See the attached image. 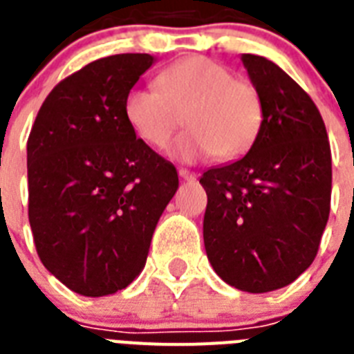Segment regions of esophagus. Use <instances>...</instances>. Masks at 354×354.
<instances>
[{
    "label": "esophagus",
    "instance_id": "1",
    "mask_svg": "<svg viewBox=\"0 0 354 354\" xmlns=\"http://www.w3.org/2000/svg\"><path fill=\"white\" fill-rule=\"evenodd\" d=\"M178 174H180V178H182V180H185V182H194V180H196V174L191 171H187V169H180V171H178Z\"/></svg>",
    "mask_w": 354,
    "mask_h": 354
}]
</instances>
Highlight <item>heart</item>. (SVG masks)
<instances>
[{
  "mask_svg": "<svg viewBox=\"0 0 354 354\" xmlns=\"http://www.w3.org/2000/svg\"><path fill=\"white\" fill-rule=\"evenodd\" d=\"M156 86H136L124 97L127 122L150 147L163 149L182 118L189 132L171 149L180 160L209 154L233 160L255 143L263 127V97L226 66L205 57L183 58L163 69Z\"/></svg>",
  "mask_w": 354,
  "mask_h": 354,
  "instance_id": "b5f03b06",
  "label": "heart"
}]
</instances>
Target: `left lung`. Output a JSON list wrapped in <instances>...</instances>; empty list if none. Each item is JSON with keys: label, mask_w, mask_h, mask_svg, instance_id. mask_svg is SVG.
<instances>
[{"label": "left lung", "mask_w": 354, "mask_h": 354, "mask_svg": "<svg viewBox=\"0 0 354 354\" xmlns=\"http://www.w3.org/2000/svg\"><path fill=\"white\" fill-rule=\"evenodd\" d=\"M241 60L263 97V127L246 156L200 178L204 244L222 281L263 294L290 285L318 253L330 211V147L296 80L268 58Z\"/></svg>", "instance_id": "left-lung-1"}]
</instances>
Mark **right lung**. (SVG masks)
<instances>
[{
	"mask_svg": "<svg viewBox=\"0 0 354 354\" xmlns=\"http://www.w3.org/2000/svg\"><path fill=\"white\" fill-rule=\"evenodd\" d=\"M156 62L99 58L58 82L27 141L29 222L49 272L80 296L127 288L178 189L171 161L136 138L124 97Z\"/></svg>",
	"mask_w": 354,
	"mask_h": 354,
	"instance_id": "1",
	"label": "right lung"
}]
</instances>
